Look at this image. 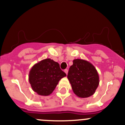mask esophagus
I'll use <instances>...</instances> for the list:
<instances>
[{
  "label": "esophagus",
  "instance_id": "1",
  "mask_svg": "<svg viewBox=\"0 0 125 125\" xmlns=\"http://www.w3.org/2000/svg\"><path fill=\"white\" fill-rule=\"evenodd\" d=\"M64 71H65V73H66V75H67V74H68V70L67 69H66V70H64Z\"/></svg>",
  "mask_w": 125,
  "mask_h": 125
}]
</instances>
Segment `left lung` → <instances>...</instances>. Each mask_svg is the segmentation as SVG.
<instances>
[{"label":"left lung","instance_id":"1","mask_svg":"<svg viewBox=\"0 0 125 125\" xmlns=\"http://www.w3.org/2000/svg\"><path fill=\"white\" fill-rule=\"evenodd\" d=\"M67 77L74 93L80 98L91 96L99 85L97 71L93 64L83 59L73 60Z\"/></svg>","mask_w":125,"mask_h":125}]
</instances>
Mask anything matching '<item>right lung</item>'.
Instances as JSON below:
<instances>
[{
    "label": "right lung",
    "instance_id": "right-lung-1",
    "mask_svg": "<svg viewBox=\"0 0 125 125\" xmlns=\"http://www.w3.org/2000/svg\"><path fill=\"white\" fill-rule=\"evenodd\" d=\"M65 76L66 74L57 62L46 59L31 68L28 79L34 91L40 95L47 96L53 92L59 80Z\"/></svg>",
    "mask_w": 125,
    "mask_h": 125
}]
</instances>
